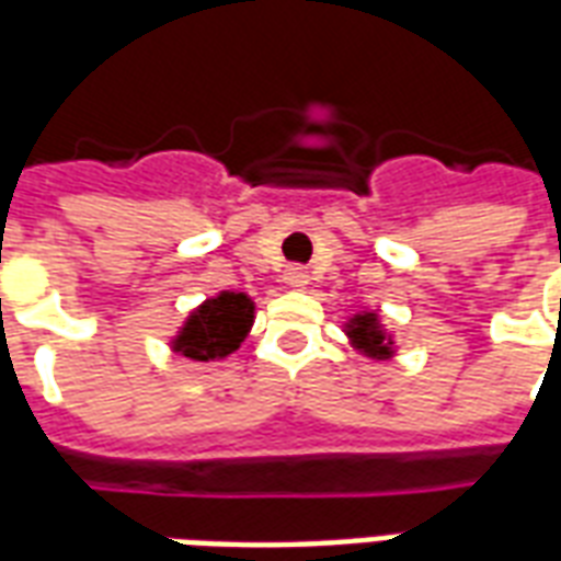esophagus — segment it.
I'll use <instances>...</instances> for the list:
<instances>
[{"mask_svg":"<svg viewBox=\"0 0 561 561\" xmlns=\"http://www.w3.org/2000/svg\"><path fill=\"white\" fill-rule=\"evenodd\" d=\"M284 284L289 286V289H305V286H308V272H305V268H298V265H293V268H286Z\"/></svg>","mask_w":561,"mask_h":561,"instance_id":"esophagus-1","label":"esophagus"}]
</instances>
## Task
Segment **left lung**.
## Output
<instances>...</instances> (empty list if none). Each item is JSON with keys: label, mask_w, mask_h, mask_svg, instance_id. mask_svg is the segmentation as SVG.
<instances>
[{"label": "left lung", "mask_w": 561, "mask_h": 561, "mask_svg": "<svg viewBox=\"0 0 561 561\" xmlns=\"http://www.w3.org/2000/svg\"><path fill=\"white\" fill-rule=\"evenodd\" d=\"M343 331H346L350 346H353L355 353L376 358V362H386V358L394 355V337L388 334L376 310H358V313H353L346 320V325H343Z\"/></svg>", "instance_id": "1"}]
</instances>
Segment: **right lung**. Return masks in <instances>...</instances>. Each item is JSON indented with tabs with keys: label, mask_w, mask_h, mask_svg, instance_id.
<instances>
[{
	"label": "right lung",
	"mask_w": 561,
	"mask_h": 561,
	"mask_svg": "<svg viewBox=\"0 0 561 561\" xmlns=\"http://www.w3.org/2000/svg\"><path fill=\"white\" fill-rule=\"evenodd\" d=\"M251 296L224 289L218 296L206 298L199 308L187 313L182 329L170 341L173 353L185 355L191 362H220L241 346L253 325Z\"/></svg>",
	"instance_id": "obj_1"
}]
</instances>
